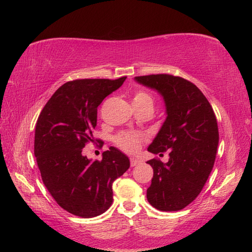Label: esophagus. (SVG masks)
<instances>
[{"label":"esophagus","instance_id":"1","mask_svg":"<svg viewBox=\"0 0 252 252\" xmlns=\"http://www.w3.org/2000/svg\"><path fill=\"white\" fill-rule=\"evenodd\" d=\"M142 161L140 159H137V158H134V157H132V158H130V163H131V167H135V165H137V164H140Z\"/></svg>","mask_w":252,"mask_h":252}]
</instances>
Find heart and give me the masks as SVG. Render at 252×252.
Instances as JSON below:
<instances>
[{
	"mask_svg": "<svg viewBox=\"0 0 252 252\" xmlns=\"http://www.w3.org/2000/svg\"><path fill=\"white\" fill-rule=\"evenodd\" d=\"M133 103H149L153 105L154 99L152 97V95L147 93L146 91L140 90L135 93L134 98H133ZM115 142L118 146L125 149V151L133 153L137 151V148L140 147V144L142 142V135L132 132H121L115 137Z\"/></svg>",
	"mask_w": 252,
	"mask_h": 252,
	"instance_id": "heart-1",
	"label": "heart"
}]
</instances>
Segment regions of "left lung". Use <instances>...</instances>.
Returning <instances> with one entry per match:
<instances>
[{
	"mask_svg": "<svg viewBox=\"0 0 252 252\" xmlns=\"http://www.w3.org/2000/svg\"><path fill=\"white\" fill-rule=\"evenodd\" d=\"M135 81L162 95L167 119L148 152L169 151V161L148 160L154 176L147 200L161 211H179L200 194L216 161L217 118L206 96L194 83L172 74L135 77Z\"/></svg>",
	"mask_w": 252,
	"mask_h": 252,
	"instance_id": "obj_1",
	"label": "left lung"
}]
</instances>
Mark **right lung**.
<instances>
[{"instance_id": "1", "label": "right lung", "mask_w": 252, "mask_h": 252, "mask_svg": "<svg viewBox=\"0 0 252 252\" xmlns=\"http://www.w3.org/2000/svg\"><path fill=\"white\" fill-rule=\"evenodd\" d=\"M126 79L69 81L53 94L37 118L34 156L42 181L71 215L94 218L104 213L112 203V183L130 168L129 158L116 147L104 152L100 161H91L82 154L94 142L98 105Z\"/></svg>"}]
</instances>
